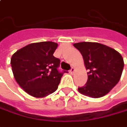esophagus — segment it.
<instances>
[{
	"mask_svg": "<svg viewBox=\"0 0 127 127\" xmlns=\"http://www.w3.org/2000/svg\"><path fill=\"white\" fill-rule=\"evenodd\" d=\"M75 71V68L74 67H71V68L70 69V71H69V72H70V73H73V72Z\"/></svg>",
	"mask_w": 127,
	"mask_h": 127,
	"instance_id": "obj_1",
	"label": "esophagus"
}]
</instances>
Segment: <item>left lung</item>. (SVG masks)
Listing matches in <instances>:
<instances>
[{
    "label": "left lung",
    "mask_w": 127,
    "mask_h": 127,
    "mask_svg": "<svg viewBox=\"0 0 127 127\" xmlns=\"http://www.w3.org/2000/svg\"><path fill=\"white\" fill-rule=\"evenodd\" d=\"M82 55L88 80L79 87V92L92 98L107 94L119 81L124 68L121 54L112 48L95 42H80L73 44Z\"/></svg>",
    "instance_id": "8db88e82"
}]
</instances>
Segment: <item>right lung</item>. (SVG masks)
I'll return each instance as SVG.
<instances>
[{
	"mask_svg": "<svg viewBox=\"0 0 127 127\" xmlns=\"http://www.w3.org/2000/svg\"><path fill=\"white\" fill-rule=\"evenodd\" d=\"M56 43H31L18 50L10 59L12 71L23 89L36 98L46 96L56 91L63 74L58 68L60 59L54 56Z\"/></svg>",
	"mask_w": 127,
	"mask_h": 127,
	"instance_id": "add662e5",
	"label": "right lung"
}]
</instances>
